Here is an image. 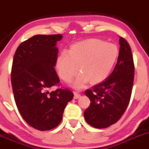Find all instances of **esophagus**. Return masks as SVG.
<instances>
[{"label": "esophagus", "mask_w": 149, "mask_h": 149, "mask_svg": "<svg viewBox=\"0 0 149 149\" xmlns=\"http://www.w3.org/2000/svg\"><path fill=\"white\" fill-rule=\"evenodd\" d=\"M73 93H74V98H75V99H77V98H79V97L81 96V94L79 93V92H78V91H74V92H73Z\"/></svg>", "instance_id": "esophagus-1"}]
</instances>
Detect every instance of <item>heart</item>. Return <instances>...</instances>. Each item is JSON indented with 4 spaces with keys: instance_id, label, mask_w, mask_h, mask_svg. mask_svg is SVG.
Here are the masks:
<instances>
[{
    "instance_id": "obj_1",
    "label": "heart",
    "mask_w": 149,
    "mask_h": 149,
    "mask_svg": "<svg viewBox=\"0 0 149 149\" xmlns=\"http://www.w3.org/2000/svg\"><path fill=\"white\" fill-rule=\"evenodd\" d=\"M118 47L100 39H87L70 47L69 52L59 54L56 68L62 81L70 83L81 72L73 86L80 89L90 81L91 84L101 83L107 79L118 58Z\"/></svg>"
}]
</instances>
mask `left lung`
I'll return each mask as SVG.
<instances>
[{
	"mask_svg": "<svg viewBox=\"0 0 149 149\" xmlns=\"http://www.w3.org/2000/svg\"><path fill=\"white\" fill-rule=\"evenodd\" d=\"M119 41L118 59L112 73L106 80L84 93L90 100V105L84 111V118L97 129H104L116 123L126 111L131 98L134 60L128 42L123 37Z\"/></svg>",
	"mask_w": 149,
	"mask_h": 149,
	"instance_id": "8db88e82",
	"label": "left lung"
}]
</instances>
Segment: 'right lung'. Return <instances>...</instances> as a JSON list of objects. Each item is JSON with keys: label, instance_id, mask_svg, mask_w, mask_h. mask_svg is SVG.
<instances>
[{"label": "right lung", "instance_id": "obj_1", "mask_svg": "<svg viewBox=\"0 0 149 149\" xmlns=\"http://www.w3.org/2000/svg\"><path fill=\"white\" fill-rule=\"evenodd\" d=\"M62 34H38L17 47L12 62L11 81L18 111L25 121L40 130H50L60 123L67 104L73 98L59 84L54 67L58 56L56 42Z\"/></svg>", "mask_w": 149, "mask_h": 149}]
</instances>
